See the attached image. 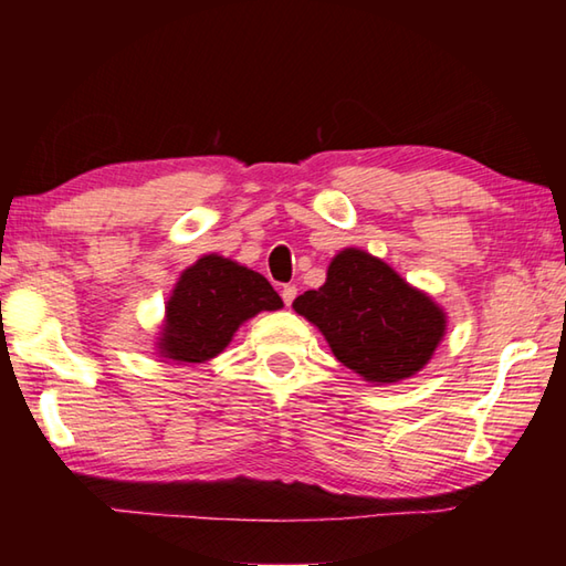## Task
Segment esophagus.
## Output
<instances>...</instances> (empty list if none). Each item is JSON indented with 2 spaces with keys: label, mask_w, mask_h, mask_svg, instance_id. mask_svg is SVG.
Returning <instances> with one entry per match:
<instances>
[{
  "label": "esophagus",
  "mask_w": 566,
  "mask_h": 566,
  "mask_svg": "<svg viewBox=\"0 0 566 566\" xmlns=\"http://www.w3.org/2000/svg\"><path fill=\"white\" fill-rule=\"evenodd\" d=\"M294 296H296V286H294V284H284V286H282V300H284L286 306H292Z\"/></svg>",
  "instance_id": "obj_1"
}]
</instances>
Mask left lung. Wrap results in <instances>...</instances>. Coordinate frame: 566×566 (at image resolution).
<instances>
[{
    "instance_id": "1",
    "label": "left lung",
    "mask_w": 566,
    "mask_h": 566,
    "mask_svg": "<svg viewBox=\"0 0 566 566\" xmlns=\"http://www.w3.org/2000/svg\"><path fill=\"white\" fill-rule=\"evenodd\" d=\"M292 306L324 334L334 357L369 385L415 377L447 334L442 306L359 247L334 254L327 282L296 296Z\"/></svg>"
}]
</instances>
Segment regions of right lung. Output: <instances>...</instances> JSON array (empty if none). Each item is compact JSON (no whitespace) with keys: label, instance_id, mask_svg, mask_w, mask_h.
Returning <instances> with one entry per match:
<instances>
[{"label":"right lung","instance_id":"1","mask_svg":"<svg viewBox=\"0 0 566 566\" xmlns=\"http://www.w3.org/2000/svg\"><path fill=\"white\" fill-rule=\"evenodd\" d=\"M282 306V296L260 272L222 254H205L179 274L169 294L157 354L161 361L205 364L227 349L247 319Z\"/></svg>","mask_w":566,"mask_h":566}]
</instances>
